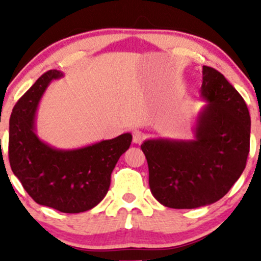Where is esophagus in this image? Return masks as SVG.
I'll return each instance as SVG.
<instances>
[{"label": "esophagus", "mask_w": 261, "mask_h": 261, "mask_svg": "<svg viewBox=\"0 0 261 261\" xmlns=\"http://www.w3.org/2000/svg\"><path fill=\"white\" fill-rule=\"evenodd\" d=\"M143 139H145V135L141 133V131H134V133H133L134 143H136V145H140V143L143 141Z\"/></svg>", "instance_id": "34e87169"}]
</instances>
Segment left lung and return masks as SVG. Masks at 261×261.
I'll return each instance as SVG.
<instances>
[{
    "label": "left lung",
    "mask_w": 261,
    "mask_h": 261,
    "mask_svg": "<svg viewBox=\"0 0 261 261\" xmlns=\"http://www.w3.org/2000/svg\"><path fill=\"white\" fill-rule=\"evenodd\" d=\"M201 108L194 139H149L141 145L152 195L170 208H196L223 197L242 175L249 153L250 115L236 88L202 66Z\"/></svg>",
    "instance_id": "obj_1"
}]
</instances>
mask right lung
<instances>
[{"mask_svg": "<svg viewBox=\"0 0 261 261\" xmlns=\"http://www.w3.org/2000/svg\"><path fill=\"white\" fill-rule=\"evenodd\" d=\"M61 77V71H47L17 101L10 119L8 155L12 172L35 202L80 214L106 197L113 169L130 147L133 135L70 149L55 148L40 140L35 124L39 101L50 83Z\"/></svg>", "mask_w": 261, "mask_h": 261, "instance_id": "1", "label": "right lung"}]
</instances>
